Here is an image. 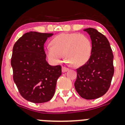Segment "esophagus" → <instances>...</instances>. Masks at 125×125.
Returning <instances> with one entry per match:
<instances>
[{
  "mask_svg": "<svg viewBox=\"0 0 125 125\" xmlns=\"http://www.w3.org/2000/svg\"><path fill=\"white\" fill-rule=\"evenodd\" d=\"M69 68H66V67H64V66H62V73H65V72H67L68 71H69Z\"/></svg>",
  "mask_w": 125,
  "mask_h": 125,
  "instance_id": "esophagus-1",
  "label": "esophagus"
}]
</instances>
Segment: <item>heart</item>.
Here are the masks:
<instances>
[{"instance_id":"heart-1","label":"heart","mask_w":125,"mask_h":125,"mask_svg":"<svg viewBox=\"0 0 125 125\" xmlns=\"http://www.w3.org/2000/svg\"><path fill=\"white\" fill-rule=\"evenodd\" d=\"M47 46L46 52L49 60L58 63L64 54L68 62L74 66L84 64L91 56V42L86 36L79 33H63L56 36Z\"/></svg>"}]
</instances>
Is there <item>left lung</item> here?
Listing matches in <instances>:
<instances>
[{
    "label": "left lung",
    "instance_id": "1",
    "mask_svg": "<svg viewBox=\"0 0 125 125\" xmlns=\"http://www.w3.org/2000/svg\"><path fill=\"white\" fill-rule=\"evenodd\" d=\"M92 43L90 58L76 69L74 87L79 96L86 100H94L108 91L114 74L113 54L110 42L103 34L94 28H87Z\"/></svg>",
    "mask_w": 125,
    "mask_h": 125
}]
</instances>
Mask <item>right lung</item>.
I'll use <instances>...</instances> for the list:
<instances>
[{
    "label": "right lung",
    "instance_id": "right-lung-1",
    "mask_svg": "<svg viewBox=\"0 0 125 125\" xmlns=\"http://www.w3.org/2000/svg\"><path fill=\"white\" fill-rule=\"evenodd\" d=\"M51 33L31 31L15 43L11 58L13 79L21 95L34 103L49 101L54 94L61 66L46 61L44 45Z\"/></svg>",
    "mask_w": 125,
    "mask_h": 125
}]
</instances>
